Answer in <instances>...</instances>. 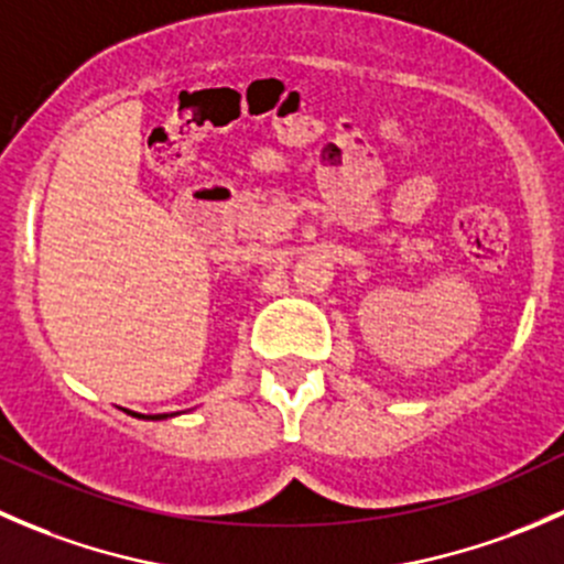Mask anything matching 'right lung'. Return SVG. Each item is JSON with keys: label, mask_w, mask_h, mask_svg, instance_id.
I'll return each instance as SVG.
<instances>
[{"label": "right lung", "mask_w": 564, "mask_h": 564, "mask_svg": "<svg viewBox=\"0 0 564 564\" xmlns=\"http://www.w3.org/2000/svg\"><path fill=\"white\" fill-rule=\"evenodd\" d=\"M176 414H180V412H176ZM135 417H144V414H135ZM166 417H172V414H150V417H144V420H166Z\"/></svg>", "instance_id": "add662e5"}]
</instances>
